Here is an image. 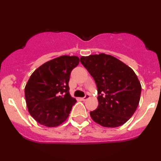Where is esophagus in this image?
I'll list each match as a JSON object with an SVG mask.
<instances>
[{
	"label": "esophagus",
	"mask_w": 161,
	"mask_h": 161,
	"mask_svg": "<svg viewBox=\"0 0 161 161\" xmlns=\"http://www.w3.org/2000/svg\"><path fill=\"white\" fill-rule=\"evenodd\" d=\"M90 98V94H86V95L84 97L82 98V100H83V101H86V100H87L88 99H89Z\"/></svg>",
	"instance_id": "1"
}]
</instances>
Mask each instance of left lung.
Masks as SVG:
<instances>
[{"mask_svg":"<svg viewBox=\"0 0 161 161\" xmlns=\"http://www.w3.org/2000/svg\"><path fill=\"white\" fill-rule=\"evenodd\" d=\"M80 61L97 87L98 106L90 112L96 123L106 127L124 125L132 117L142 87L136 73L116 58L101 53L82 56Z\"/></svg>","mask_w":161,"mask_h":161,"instance_id":"1","label":"left lung"}]
</instances>
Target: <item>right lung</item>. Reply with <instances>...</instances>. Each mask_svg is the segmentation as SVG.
Returning <instances> with one entry per match:
<instances>
[{
	"mask_svg": "<svg viewBox=\"0 0 161 161\" xmlns=\"http://www.w3.org/2000/svg\"><path fill=\"white\" fill-rule=\"evenodd\" d=\"M79 63L77 56H60L31 75L25 88V100L30 115L40 125L56 127L68 118L76 103L69 92V75Z\"/></svg>",
	"mask_w": 161,
	"mask_h": 161,
	"instance_id": "obj_1",
	"label": "right lung"
}]
</instances>
